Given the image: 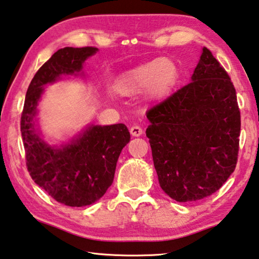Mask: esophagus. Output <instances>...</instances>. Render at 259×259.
<instances>
[{"label":"esophagus","mask_w":259,"mask_h":259,"mask_svg":"<svg viewBox=\"0 0 259 259\" xmlns=\"http://www.w3.org/2000/svg\"><path fill=\"white\" fill-rule=\"evenodd\" d=\"M130 132H131V134H132V137H141L142 133H143V131H142V128L140 126L134 125V126L131 127Z\"/></svg>","instance_id":"esophagus-1"}]
</instances>
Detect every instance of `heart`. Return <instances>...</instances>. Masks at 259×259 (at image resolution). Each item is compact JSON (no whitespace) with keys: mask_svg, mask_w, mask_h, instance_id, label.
Segmentation results:
<instances>
[{"mask_svg":"<svg viewBox=\"0 0 259 259\" xmlns=\"http://www.w3.org/2000/svg\"><path fill=\"white\" fill-rule=\"evenodd\" d=\"M179 71L172 61L156 58L125 71L117 78L113 90L121 96H133L146 91L150 101L166 97L176 86Z\"/></svg>","mask_w":259,"mask_h":259,"instance_id":"b5f03b06","label":"heart"}]
</instances>
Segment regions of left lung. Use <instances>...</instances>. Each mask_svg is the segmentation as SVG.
I'll list each match as a JSON object with an SVG mask.
<instances>
[{"label":"left lung","mask_w":259,"mask_h":259,"mask_svg":"<svg viewBox=\"0 0 259 259\" xmlns=\"http://www.w3.org/2000/svg\"><path fill=\"white\" fill-rule=\"evenodd\" d=\"M147 118L159 185L173 200L210 196L234 172L241 130L236 92L205 47L192 81L150 109Z\"/></svg>","instance_id":"left-lung-1"}]
</instances>
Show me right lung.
Returning a JSON list of instances; mask_svg holds the SVG:
<instances>
[{"label":"right lung","mask_w":259,"mask_h":259,"mask_svg":"<svg viewBox=\"0 0 259 259\" xmlns=\"http://www.w3.org/2000/svg\"><path fill=\"white\" fill-rule=\"evenodd\" d=\"M97 48L65 47L55 53L29 83L20 119L29 176L57 202L84 206L96 202L111 186L120 152L131 135L124 124L90 125L70 142L50 146L35 125L37 105L45 86L62 75H78Z\"/></svg>","instance_id":"add662e5"}]
</instances>
